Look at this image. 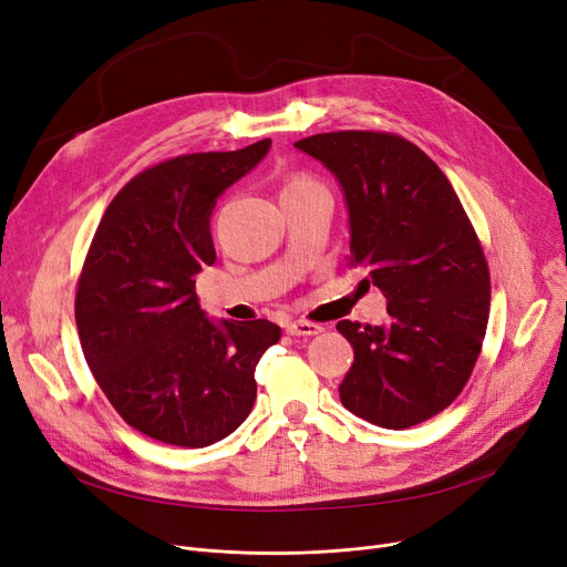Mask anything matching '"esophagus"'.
I'll return each mask as SVG.
<instances>
[{
	"mask_svg": "<svg viewBox=\"0 0 567 567\" xmlns=\"http://www.w3.org/2000/svg\"><path fill=\"white\" fill-rule=\"evenodd\" d=\"M323 329L319 323H312V321H306V319H299V321H289L287 323V333L289 336H303V338H308V336H317V333H321Z\"/></svg>",
	"mask_w": 567,
	"mask_h": 567,
	"instance_id": "1",
	"label": "esophagus"
}]
</instances>
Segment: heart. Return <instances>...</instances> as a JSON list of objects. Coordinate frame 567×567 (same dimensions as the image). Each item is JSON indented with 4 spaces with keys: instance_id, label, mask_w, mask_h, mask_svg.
Segmentation results:
<instances>
[{
    "instance_id": "1",
    "label": "heart",
    "mask_w": 567,
    "mask_h": 567,
    "mask_svg": "<svg viewBox=\"0 0 567 567\" xmlns=\"http://www.w3.org/2000/svg\"><path fill=\"white\" fill-rule=\"evenodd\" d=\"M301 184H308V178H303V176H296V178H291V182H287V186H285V188L301 186Z\"/></svg>"
}]
</instances>
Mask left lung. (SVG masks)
Masks as SVG:
<instances>
[{"instance_id":"1","label":"left lung","mask_w":567,"mask_h":567,"mask_svg":"<svg viewBox=\"0 0 567 567\" xmlns=\"http://www.w3.org/2000/svg\"><path fill=\"white\" fill-rule=\"evenodd\" d=\"M340 184L349 261L389 299L381 326L338 321L353 347L344 409L389 430L449 406L478 361L489 271L462 202L439 165L404 137L319 133L293 144Z\"/></svg>"}]
</instances>
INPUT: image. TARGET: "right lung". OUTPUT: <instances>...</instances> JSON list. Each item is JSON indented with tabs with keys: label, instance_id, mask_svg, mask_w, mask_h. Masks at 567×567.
Masks as SVG:
<instances>
[{
	"label": "right lung",
	"instance_id": "right-lung-1",
	"mask_svg": "<svg viewBox=\"0 0 567 567\" xmlns=\"http://www.w3.org/2000/svg\"><path fill=\"white\" fill-rule=\"evenodd\" d=\"M271 140L148 167L110 202L89 248L75 321L84 359L122 419L184 449H206L255 404V368L280 326L208 319L195 293L216 261L218 197L255 169Z\"/></svg>",
	"mask_w": 567,
	"mask_h": 567
}]
</instances>
